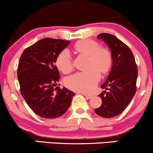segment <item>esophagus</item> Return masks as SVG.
Wrapping results in <instances>:
<instances>
[{
    "label": "esophagus",
    "mask_w": 153,
    "mask_h": 153,
    "mask_svg": "<svg viewBox=\"0 0 153 153\" xmlns=\"http://www.w3.org/2000/svg\"><path fill=\"white\" fill-rule=\"evenodd\" d=\"M83 95H84V96L87 99H91L92 97H93V96H92V95H88L87 93H83Z\"/></svg>",
    "instance_id": "34e87169"
}]
</instances>
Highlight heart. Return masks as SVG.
Listing matches in <instances>:
<instances>
[{
	"label": "heart",
	"mask_w": 153,
	"mask_h": 153,
	"mask_svg": "<svg viewBox=\"0 0 153 153\" xmlns=\"http://www.w3.org/2000/svg\"><path fill=\"white\" fill-rule=\"evenodd\" d=\"M77 52L89 57L86 71L78 72L65 79L66 87L73 91L89 93L93 91L100 79V72L106 73L112 65V55L108 49L91 40H83L75 43ZM56 65L62 73H69L73 70V59L69 51L64 49L58 55Z\"/></svg>",
	"instance_id": "1"
}]
</instances>
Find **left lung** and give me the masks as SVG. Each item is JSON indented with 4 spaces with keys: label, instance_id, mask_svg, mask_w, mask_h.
Segmentation results:
<instances>
[{
    "label": "left lung",
    "instance_id": "1",
    "mask_svg": "<svg viewBox=\"0 0 153 153\" xmlns=\"http://www.w3.org/2000/svg\"><path fill=\"white\" fill-rule=\"evenodd\" d=\"M103 40L111 51L113 65L99 95L102 105L95 110L97 115L110 118L120 115L130 104L136 92L137 67L129 47L116 36L100 33L97 36Z\"/></svg>",
    "mask_w": 153,
    "mask_h": 153
}]
</instances>
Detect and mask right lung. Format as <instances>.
Masks as SVG:
<instances>
[{"label":"right lung","mask_w":153,"mask_h":153,"mask_svg":"<svg viewBox=\"0 0 153 153\" xmlns=\"http://www.w3.org/2000/svg\"><path fill=\"white\" fill-rule=\"evenodd\" d=\"M70 43L43 38L24 50L20 58L17 73L21 95L30 109L43 118L63 115L75 95L66 88L58 86L60 74L55 65L58 55Z\"/></svg>","instance_id":"right-lung-1"}]
</instances>
